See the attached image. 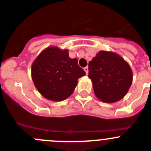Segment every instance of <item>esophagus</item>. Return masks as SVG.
<instances>
[{
    "mask_svg": "<svg viewBox=\"0 0 151 151\" xmlns=\"http://www.w3.org/2000/svg\"><path fill=\"white\" fill-rule=\"evenodd\" d=\"M84 70H85V73H86V74L88 75V66H86V67H85V68H84Z\"/></svg>",
    "mask_w": 151,
    "mask_h": 151,
    "instance_id": "34e87169",
    "label": "esophagus"
}]
</instances>
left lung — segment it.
Masks as SVG:
<instances>
[{
	"mask_svg": "<svg viewBox=\"0 0 151 151\" xmlns=\"http://www.w3.org/2000/svg\"><path fill=\"white\" fill-rule=\"evenodd\" d=\"M88 66V77L99 100L113 103L125 96L133 76L129 63L122 57L113 52L99 51Z\"/></svg>",
	"mask_w": 151,
	"mask_h": 151,
	"instance_id": "1",
	"label": "left lung"
}]
</instances>
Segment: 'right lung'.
Masks as SVG:
<instances>
[{
    "label": "right lung",
    "mask_w": 151,
    "mask_h": 151,
    "mask_svg": "<svg viewBox=\"0 0 151 151\" xmlns=\"http://www.w3.org/2000/svg\"><path fill=\"white\" fill-rule=\"evenodd\" d=\"M85 75L78 60L69 57L68 49L57 46L42 50L31 66V77L36 88L45 99L54 102L71 96L78 79Z\"/></svg>",
    "instance_id": "1"
}]
</instances>
